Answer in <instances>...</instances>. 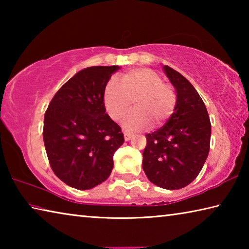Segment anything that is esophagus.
Returning <instances> with one entry per match:
<instances>
[{"label":"esophagus","instance_id":"1","mask_svg":"<svg viewBox=\"0 0 249 249\" xmlns=\"http://www.w3.org/2000/svg\"><path fill=\"white\" fill-rule=\"evenodd\" d=\"M132 137H133V135H132V134H130V133H127V132H124V140H125L126 142H128Z\"/></svg>","mask_w":249,"mask_h":249}]
</instances>
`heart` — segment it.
Wrapping results in <instances>:
<instances>
[{
	"label": "heart",
	"mask_w": 249,
	"mask_h": 249,
	"mask_svg": "<svg viewBox=\"0 0 249 249\" xmlns=\"http://www.w3.org/2000/svg\"><path fill=\"white\" fill-rule=\"evenodd\" d=\"M121 82L109 80L103 91L104 107L112 120H120L134 102L136 109L123 119L124 128L137 132L150 123L161 127L169 121L177 107V92L158 73L145 68L129 70Z\"/></svg>",
	"instance_id": "b5f03b06"
}]
</instances>
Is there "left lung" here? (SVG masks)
Here are the masks:
<instances>
[{
    "instance_id": "8db88e82",
    "label": "left lung",
    "mask_w": 249,
    "mask_h": 249,
    "mask_svg": "<svg viewBox=\"0 0 249 249\" xmlns=\"http://www.w3.org/2000/svg\"><path fill=\"white\" fill-rule=\"evenodd\" d=\"M177 92V107L169 121L146 135L142 169L150 182L167 190L191 183L210 151L211 122L195 87L178 71L163 67Z\"/></svg>"
}]
</instances>
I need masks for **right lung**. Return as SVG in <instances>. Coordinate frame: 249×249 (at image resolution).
Here are the masks:
<instances>
[{
    "mask_svg": "<svg viewBox=\"0 0 249 249\" xmlns=\"http://www.w3.org/2000/svg\"><path fill=\"white\" fill-rule=\"evenodd\" d=\"M119 66L89 67L68 80L49 103L44 144L59 179L89 190L111 175L113 155L123 145L121 127L105 113L103 91Z\"/></svg>",
    "mask_w": 249,
    "mask_h": 249,
    "instance_id": "1",
    "label": "right lung"
}]
</instances>
